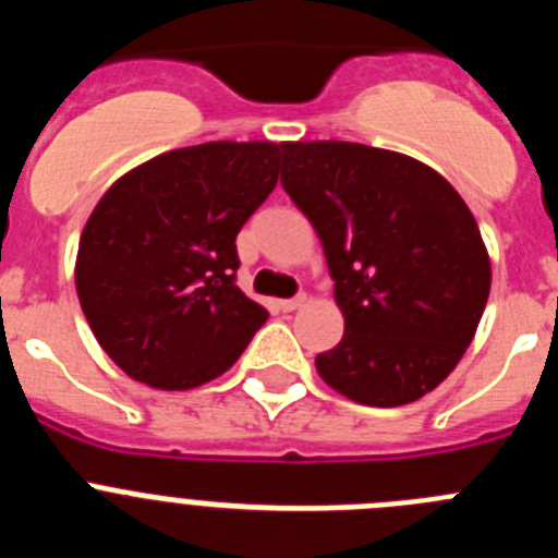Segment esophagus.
I'll use <instances>...</instances> for the list:
<instances>
[{
  "label": "esophagus",
  "mask_w": 558,
  "mask_h": 558,
  "mask_svg": "<svg viewBox=\"0 0 558 558\" xmlns=\"http://www.w3.org/2000/svg\"><path fill=\"white\" fill-rule=\"evenodd\" d=\"M304 304H307V295H295V299H282V302H279V310H282V313H293V310H302Z\"/></svg>",
  "instance_id": "34e87169"
}]
</instances>
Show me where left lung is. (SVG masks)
I'll return each instance as SVG.
<instances>
[{"label":"left lung","instance_id":"left-lung-1","mask_svg":"<svg viewBox=\"0 0 558 558\" xmlns=\"http://www.w3.org/2000/svg\"><path fill=\"white\" fill-rule=\"evenodd\" d=\"M282 186L324 245L347 332L315 368L368 408L416 402L475 338L492 265L470 206L433 167L357 142H288Z\"/></svg>","mask_w":558,"mask_h":558}]
</instances>
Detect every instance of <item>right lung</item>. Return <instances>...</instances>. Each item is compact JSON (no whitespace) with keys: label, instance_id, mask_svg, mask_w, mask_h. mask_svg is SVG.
Listing matches in <instances>:
<instances>
[{"label":"right lung","instance_id":"add662e5","mask_svg":"<svg viewBox=\"0 0 558 558\" xmlns=\"http://www.w3.org/2000/svg\"><path fill=\"white\" fill-rule=\"evenodd\" d=\"M284 145L206 142L133 167L81 234L75 284L108 357L186 391L234 366L268 310L234 284L236 231L274 192Z\"/></svg>","mask_w":558,"mask_h":558}]
</instances>
